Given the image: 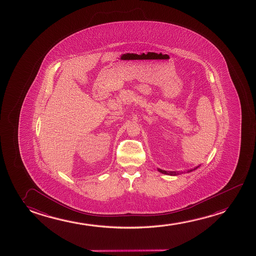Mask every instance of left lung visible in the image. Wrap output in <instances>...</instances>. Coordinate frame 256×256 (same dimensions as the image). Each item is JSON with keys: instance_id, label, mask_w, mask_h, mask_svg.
<instances>
[{"instance_id": "1", "label": "left lung", "mask_w": 256, "mask_h": 256, "mask_svg": "<svg viewBox=\"0 0 256 256\" xmlns=\"http://www.w3.org/2000/svg\"><path fill=\"white\" fill-rule=\"evenodd\" d=\"M198 166H196L194 168V170H188L187 172L188 173V172H191V171H193V170H196L198 168ZM160 172H162V174H170V176H177V174H182V172H166V171H165V170H158Z\"/></svg>"}]
</instances>
